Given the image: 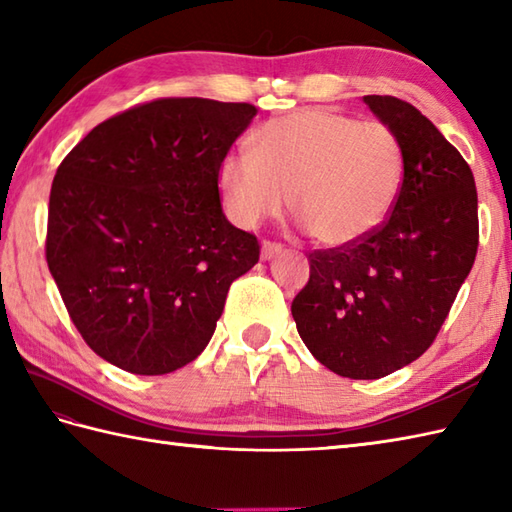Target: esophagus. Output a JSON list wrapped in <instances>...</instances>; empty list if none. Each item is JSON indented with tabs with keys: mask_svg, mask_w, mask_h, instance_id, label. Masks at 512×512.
I'll use <instances>...</instances> for the list:
<instances>
[{
	"mask_svg": "<svg viewBox=\"0 0 512 512\" xmlns=\"http://www.w3.org/2000/svg\"><path fill=\"white\" fill-rule=\"evenodd\" d=\"M281 253H284V246H281V244H275V242H264L262 244V257L264 259H273Z\"/></svg>",
	"mask_w": 512,
	"mask_h": 512,
	"instance_id": "obj_1",
	"label": "esophagus"
}]
</instances>
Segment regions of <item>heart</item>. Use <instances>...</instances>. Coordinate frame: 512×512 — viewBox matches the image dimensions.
I'll return each mask as SVG.
<instances>
[{"mask_svg":"<svg viewBox=\"0 0 512 512\" xmlns=\"http://www.w3.org/2000/svg\"><path fill=\"white\" fill-rule=\"evenodd\" d=\"M405 178L398 136L378 121L310 107L275 118L228 154L217 187L231 220L253 228L290 204L325 246L361 242L387 220Z\"/></svg>","mask_w":512,"mask_h":512,"instance_id":"heart-1","label":"heart"}]
</instances>
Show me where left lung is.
I'll return each mask as SVG.
<instances>
[{
    "label": "left lung",
    "mask_w": 512,
    "mask_h": 512,
    "mask_svg": "<svg viewBox=\"0 0 512 512\" xmlns=\"http://www.w3.org/2000/svg\"><path fill=\"white\" fill-rule=\"evenodd\" d=\"M363 101L402 145L398 200L361 242L310 253L292 317L321 365L374 380L429 350L471 273L480 228L473 171L438 127L396 96Z\"/></svg>",
    "instance_id": "left-lung-1"
}]
</instances>
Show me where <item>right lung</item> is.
I'll use <instances>...</instances> for the list:
<instances>
[{"label": "right lung", "mask_w": 512, "mask_h": 512, "mask_svg": "<svg viewBox=\"0 0 512 512\" xmlns=\"http://www.w3.org/2000/svg\"><path fill=\"white\" fill-rule=\"evenodd\" d=\"M255 105L158 99L107 118L57 169L46 259L70 319L107 363L160 376L209 345L257 237L226 220L217 167Z\"/></svg>", "instance_id": "add662e5"}]
</instances>
